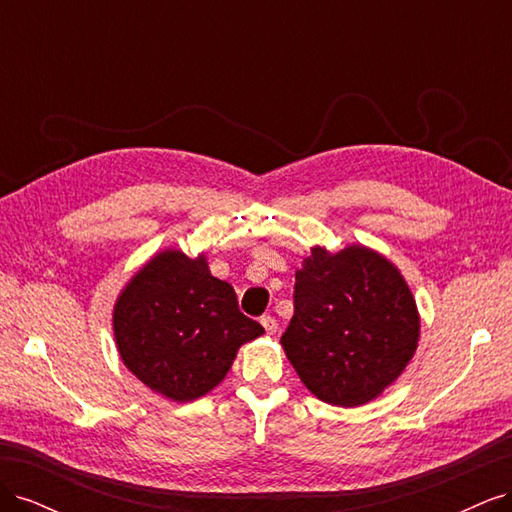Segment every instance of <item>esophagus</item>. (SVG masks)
I'll use <instances>...</instances> for the list:
<instances>
[{"label": "esophagus", "instance_id": "esophagus-1", "mask_svg": "<svg viewBox=\"0 0 512 512\" xmlns=\"http://www.w3.org/2000/svg\"><path fill=\"white\" fill-rule=\"evenodd\" d=\"M260 324H262V327H265V331H267L269 335H273V333L277 331V320H275L273 316H262V318H260Z\"/></svg>", "mask_w": 512, "mask_h": 512}]
</instances>
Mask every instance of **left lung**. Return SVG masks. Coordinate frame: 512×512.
Returning <instances> with one entry per match:
<instances>
[{
  "label": "left lung",
  "instance_id": "left-lung-1",
  "mask_svg": "<svg viewBox=\"0 0 512 512\" xmlns=\"http://www.w3.org/2000/svg\"><path fill=\"white\" fill-rule=\"evenodd\" d=\"M282 346L324 404L356 408L382 395L412 361L421 316L404 275L376 250L312 247L297 271Z\"/></svg>",
  "mask_w": 512,
  "mask_h": 512
}]
</instances>
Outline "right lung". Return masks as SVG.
Here are the masks:
<instances>
[{
    "mask_svg": "<svg viewBox=\"0 0 512 512\" xmlns=\"http://www.w3.org/2000/svg\"><path fill=\"white\" fill-rule=\"evenodd\" d=\"M123 365L177 404L218 386L237 350L265 329L239 312L237 294L213 277L205 254L168 247L134 273L113 309Z\"/></svg>",
    "mask_w": 512,
    "mask_h": 512,
    "instance_id": "obj_1",
    "label": "right lung"
}]
</instances>
